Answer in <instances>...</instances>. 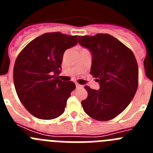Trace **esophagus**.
Returning a JSON list of instances; mask_svg holds the SVG:
<instances>
[{"label": "esophagus", "mask_w": 153, "mask_h": 153, "mask_svg": "<svg viewBox=\"0 0 153 153\" xmlns=\"http://www.w3.org/2000/svg\"><path fill=\"white\" fill-rule=\"evenodd\" d=\"M76 88H83V87L82 85L79 84V83H76Z\"/></svg>", "instance_id": "obj_1"}]
</instances>
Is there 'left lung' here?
I'll use <instances>...</instances> for the list:
<instances>
[{
    "label": "left lung",
    "mask_w": 153,
    "mask_h": 153,
    "mask_svg": "<svg viewBox=\"0 0 153 153\" xmlns=\"http://www.w3.org/2000/svg\"><path fill=\"white\" fill-rule=\"evenodd\" d=\"M79 44L90 51V74L97 78L99 90L85 86L88 96L81 102L91 118L108 121L128 106L138 87L139 70L133 53L107 33L79 36Z\"/></svg>",
    "instance_id": "1"
}]
</instances>
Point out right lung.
Wrapping results in <instances>:
<instances>
[{"mask_svg": "<svg viewBox=\"0 0 153 153\" xmlns=\"http://www.w3.org/2000/svg\"><path fill=\"white\" fill-rule=\"evenodd\" d=\"M77 41L78 36L46 33L30 42L17 56L13 83L21 102L33 117L53 120L64 112L76 85L60 80L58 75L65 51Z\"/></svg>", "mask_w": 153, "mask_h": 153, "instance_id": "obj_1", "label": "right lung"}]
</instances>
